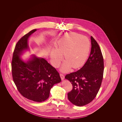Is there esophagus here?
I'll return each instance as SVG.
<instances>
[{"label": "esophagus", "instance_id": "obj_1", "mask_svg": "<svg viewBox=\"0 0 122 122\" xmlns=\"http://www.w3.org/2000/svg\"><path fill=\"white\" fill-rule=\"evenodd\" d=\"M60 77L62 79V80H64V76L63 74H60Z\"/></svg>", "mask_w": 122, "mask_h": 122}]
</instances>
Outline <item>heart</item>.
Returning a JSON list of instances; mask_svg holds the SVG:
<instances>
[{"label": "heart", "mask_w": 122, "mask_h": 122, "mask_svg": "<svg viewBox=\"0 0 122 122\" xmlns=\"http://www.w3.org/2000/svg\"><path fill=\"white\" fill-rule=\"evenodd\" d=\"M90 46V41L86 36L76 33L65 35L50 53L53 66H58L62 60L61 55H64L65 61L61 69L62 71H69L71 66L74 69L81 67L87 59Z\"/></svg>", "instance_id": "b5f03b06"}]
</instances>
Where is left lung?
<instances>
[{
	"mask_svg": "<svg viewBox=\"0 0 122 122\" xmlns=\"http://www.w3.org/2000/svg\"><path fill=\"white\" fill-rule=\"evenodd\" d=\"M92 48L86 62L80 70L66 75L65 78L71 83L72 90L68 98L73 104L83 106L96 97L103 79L104 61L98 44L91 37Z\"/></svg>",
	"mask_w": 122,
	"mask_h": 122,
	"instance_id": "8db88e82",
	"label": "left lung"
}]
</instances>
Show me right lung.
I'll use <instances>...</instances> for the list:
<instances>
[{
  "instance_id": "obj_1",
  "label": "right lung",
  "mask_w": 122,
  "mask_h": 122,
  "mask_svg": "<svg viewBox=\"0 0 122 122\" xmlns=\"http://www.w3.org/2000/svg\"><path fill=\"white\" fill-rule=\"evenodd\" d=\"M36 30L24 35L16 43L12 60V74L18 91L24 97L36 102H42L49 97L53 85L61 81L58 72L44 58L32 57L24 61L20 57L29 49L28 39Z\"/></svg>"
}]
</instances>
